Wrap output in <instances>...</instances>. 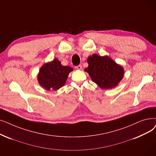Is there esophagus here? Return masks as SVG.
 Returning a JSON list of instances; mask_svg holds the SVG:
<instances>
[{
	"label": "esophagus",
	"instance_id": "34e87169",
	"mask_svg": "<svg viewBox=\"0 0 156 156\" xmlns=\"http://www.w3.org/2000/svg\"><path fill=\"white\" fill-rule=\"evenodd\" d=\"M75 68H76V69L81 70V69H82V65H78V66H75Z\"/></svg>",
	"mask_w": 156,
	"mask_h": 156
}]
</instances>
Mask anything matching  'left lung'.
<instances>
[{
    "label": "left lung",
    "mask_w": 156,
    "mask_h": 156,
    "mask_svg": "<svg viewBox=\"0 0 156 156\" xmlns=\"http://www.w3.org/2000/svg\"><path fill=\"white\" fill-rule=\"evenodd\" d=\"M89 66L85 69L92 80L103 89L115 87L124 77V70L108 56L94 54L87 59Z\"/></svg>",
    "instance_id": "1"
}]
</instances>
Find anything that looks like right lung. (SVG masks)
I'll return each mask as SVG.
<instances>
[{
  "mask_svg": "<svg viewBox=\"0 0 156 156\" xmlns=\"http://www.w3.org/2000/svg\"><path fill=\"white\" fill-rule=\"evenodd\" d=\"M73 70L69 66H63L57 58H55L41 67L37 75L38 82L47 90H57L65 85Z\"/></svg>",
  "mask_w": 156,
  "mask_h": 156,
  "instance_id": "1",
  "label": "right lung"
}]
</instances>
